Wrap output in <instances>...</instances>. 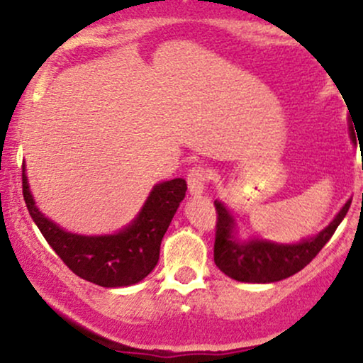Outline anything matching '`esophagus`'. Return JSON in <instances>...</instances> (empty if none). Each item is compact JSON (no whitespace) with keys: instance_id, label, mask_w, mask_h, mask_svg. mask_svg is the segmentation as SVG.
I'll return each instance as SVG.
<instances>
[{"instance_id":"34e87169","label":"esophagus","mask_w":363,"mask_h":363,"mask_svg":"<svg viewBox=\"0 0 363 363\" xmlns=\"http://www.w3.org/2000/svg\"><path fill=\"white\" fill-rule=\"evenodd\" d=\"M208 170L205 169V167H193V169L189 170L188 174V188L193 194H200L203 193V189H205L206 182H208Z\"/></svg>"}]
</instances>
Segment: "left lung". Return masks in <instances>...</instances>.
Returning <instances> with one entry per match:
<instances>
[{"label":"left lung","instance_id":"obj_1","mask_svg":"<svg viewBox=\"0 0 363 363\" xmlns=\"http://www.w3.org/2000/svg\"><path fill=\"white\" fill-rule=\"evenodd\" d=\"M363 169V163H362ZM217 224H215L213 260L215 265L230 279L241 282H276L291 277L305 269L317 253L325 246L337 225L348 213V201L330 224L315 238L301 241L300 245H274L270 241L240 242L234 238V220L222 203L215 201Z\"/></svg>","mask_w":363,"mask_h":363}]
</instances>
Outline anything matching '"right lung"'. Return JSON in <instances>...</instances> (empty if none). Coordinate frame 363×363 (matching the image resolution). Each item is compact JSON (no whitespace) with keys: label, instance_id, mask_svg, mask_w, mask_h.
Returning <instances> with one entry per match:
<instances>
[{"label":"right lung","instance_id":"add662e5","mask_svg":"<svg viewBox=\"0 0 363 363\" xmlns=\"http://www.w3.org/2000/svg\"><path fill=\"white\" fill-rule=\"evenodd\" d=\"M184 179L155 186L133 225L113 236L87 238L65 233L35 208L33 194L22 174V194L30 217L48 245L75 276L103 288L130 286L145 279L160 258L163 234L169 229L179 203L184 200Z\"/></svg>","mask_w":363,"mask_h":363}]
</instances>
